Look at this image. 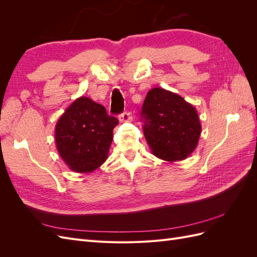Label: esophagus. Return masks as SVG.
<instances>
[{
	"label": "esophagus",
	"instance_id": "34e87169",
	"mask_svg": "<svg viewBox=\"0 0 257 257\" xmlns=\"http://www.w3.org/2000/svg\"><path fill=\"white\" fill-rule=\"evenodd\" d=\"M119 119H120L121 122H131V121H132V113L128 112V111L123 112V113L119 116Z\"/></svg>",
	"mask_w": 257,
	"mask_h": 257
}]
</instances>
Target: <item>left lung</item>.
<instances>
[{
  "mask_svg": "<svg viewBox=\"0 0 257 257\" xmlns=\"http://www.w3.org/2000/svg\"><path fill=\"white\" fill-rule=\"evenodd\" d=\"M142 115L146 141L157 158L179 162L196 149L201 133L197 110L177 93L151 89L145 98Z\"/></svg>",
  "mask_w": 257,
  "mask_h": 257,
  "instance_id": "left-lung-1",
  "label": "left lung"
}]
</instances>
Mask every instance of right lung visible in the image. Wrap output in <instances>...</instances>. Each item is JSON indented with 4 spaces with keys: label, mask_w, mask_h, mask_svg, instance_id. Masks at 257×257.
Returning a JSON list of instances; mask_svg holds the SVG:
<instances>
[{
    "label": "right lung",
    "mask_w": 257,
    "mask_h": 257,
    "mask_svg": "<svg viewBox=\"0 0 257 257\" xmlns=\"http://www.w3.org/2000/svg\"><path fill=\"white\" fill-rule=\"evenodd\" d=\"M118 123V119L107 114L104 106L85 96L76 98L54 128L60 157L73 172H94L108 158L112 131Z\"/></svg>",
    "instance_id": "add662e5"
}]
</instances>
